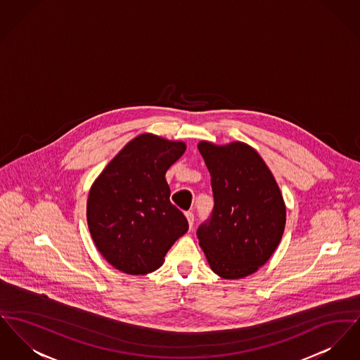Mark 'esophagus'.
<instances>
[{"mask_svg":"<svg viewBox=\"0 0 360 360\" xmlns=\"http://www.w3.org/2000/svg\"><path fill=\"white\" fill-rule=\"evenodd\" d=\"M185 214H186V219H188V221H189V226H191V227H193V224H194V213H193L191 211H188L186 213H185Z\"/></svg>","mask_w":360,"mask_h":360,"instance_id":"1","label":"esophagus"}]
</instances>
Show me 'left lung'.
I'll use <instances>...</instances> for the list:
<instances>
[{"label":"left lung","instance_id":"obj_1","mask_svg":"<svg viewBox=\"0 0 360 360\" xmlns=\"http://www.w3.org/2000/svg\"><path fill=\"white\" fill-rule=\"evenodd\" d=\"M198 150L211 174L214 205L197 236L212 271L224 278L252 275L274 254L285 227V205L275 178L252 147H217L201 141Z\"/></svg>","mask_w":360,"mask_h":360}]
</instances>
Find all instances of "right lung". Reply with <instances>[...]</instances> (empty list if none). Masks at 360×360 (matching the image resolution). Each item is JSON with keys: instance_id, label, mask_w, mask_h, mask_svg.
<instances>
[{"instance_id": "right-lung-1", "label": "right lung", "mask_w": 360, "mask_h": 360, "mask_svg": "<svg viewBox=\"0 0 360 360\" xmlns=\"http://www.w3.org/2000/svg\"><path fill=\"white\" fill-rule=\"evenodd\" d=\"M181 141L140 134L127 143L92 185L86 202L91 236L107 261L129 275L156 271L189 230L169 201L166 171L185 152Z\"/></svg>"}]
</instances>
